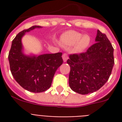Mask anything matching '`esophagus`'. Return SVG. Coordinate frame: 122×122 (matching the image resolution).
Returning a JSON list of instances; mask_svg holds the SVG:
<instances>
[{
	"label": "esophagus",
	"instance_id": "esophagus-1",
	"mask_svg": "<svg viewBox=\"0 0 122 122\" xmlns=\"http://www.w3.org/2000/svg\"><path fill=\"white\" fill-rule=\"evenodd\" d=\"M63 61H64V62H66V61L68 60V54L67 53H64L63 54Z\"/></svg>",
	"mask_w": 122,
	"mask_h": 122
}]
</instances>
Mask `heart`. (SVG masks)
I'll list each match as a JSON object with an SVG mask.
<instances>
[{"label":"heart","instance_id":"1","mask_svg":"<svg viewBox=\"0 0 122 122\" xmlns=\"http://www.w3.org/2000/svg\"><path fill=\"white\" fill-rule=\"evenodd\" d=\"M61 40L65 44L73 46L76 44V50L78 52L84 51L89 46L91 38L89 35H83L75 31H69L63 34Z\"/></svg>","mask_w":122,"mask_h":122}]
</instances>
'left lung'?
Wrapping results in <instances>:
<instances>
[{
  "instance_id": "obj_1",
  "label": "left lung",
  "mask_w": 122,
  "mask_h": 122,
  "mask_svg": "<svg viewBox=\"0 0 122 122\" xmlns=\"http://www.w3.org/2000/svg\"><path fill=\"white\" fill-rule=\"evenodd\" d=\"M113 47L104 33L97 30L96 43L85 52L69 56V85L80 94H88L101 88L108 81L115 64Z\"/></svg>"
}]
</instances>
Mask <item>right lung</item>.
<instances>
[{
    "label": "right lung",
    "instance_id": "add662e5",
    "mask_svg": "<svg viewBox=\"0 0 122 122\" xmlns=\"http://www.w3.org/2000/svg\"><path fill=\"white\" fill-rule=\"evenodd\" d=\"M41 28L33 26L20 32L13 39L8 59L10 70L17 82L26 90L39 93L51 86L56 71L63 63L62 53L28 56L22 52L21 38L26 32Z\"/></svg>",
    "mask_w": 122,
    "mask_h": 122
}]
</instances>
